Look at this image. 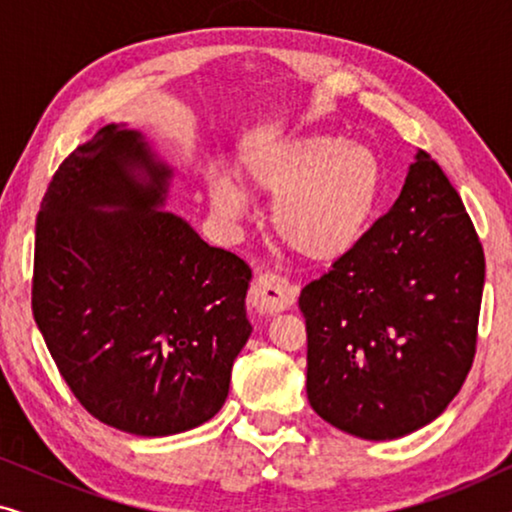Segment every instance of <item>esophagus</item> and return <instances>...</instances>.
<instances>
[{
    "label": "esophagus",
    "mask_w": 512,
    "mask_h": 512,
    "mask_svg": "<svg viewBox=\"0 0 512 512\" xmlns=\"http://www.w3.org/2000/svg\"><path fill=\"white\" fill-rule=\"evenodd\" d=\"M251 293L258 312H282L296 303V286L275 272H258Z\"/></svg>",
    "instance_id": "1"
}]
</instances>
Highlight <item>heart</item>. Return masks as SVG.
Listing matches in <instances>:
<instances>
[{
  "label": "heart",
  "mask_w": 512,
  "mask_h": 512,
  "mask_svg": "<svg viewBox=\"0 0 512 512\" xmlns=\"http://www.w3.org/2000/svg\"><path fill=\"white\" fill-rule=\"evenodd\" d=\"M247 186L272 202L279 240L312 261L338 258L359 242L380 198L375 153L331 135H300L247 163ZM212 212L226 223L247 216V195L219 172L207 174Z\"/></svg>",
  "instance_id": "1"
}]
</instances>
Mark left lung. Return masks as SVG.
Returning <instances> with one entry per match:
<instances>
[{"label": "left lung", "mask_w": 512, "mask_h": 512, "mask_svg": "<svg viewBox=\"0 0 512 512\" xmlns=\"http://www.w3.org/2000/svg\"><path fill=\"white\" fill-rule=\"evenodd\" d=\"M482 286L471 216L419 149L394 207L300 291L312 410L366 440L443 415L473 366Z\"/></svg>", "instance_id": "8db88e82"}]
</instances>
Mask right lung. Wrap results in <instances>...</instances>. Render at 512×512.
Returning a JSON list of instances; mask_svg holds the SVG:
<instances>
[{
	"instance_id": "add662e5",
	"label": "right lung",
	"mask_w": 512,
	"mask_h": 512,
	"mask_svg": "<svg viewBox=\"0 0 512 512\" xmlns=\"http://www.w3.org/2000/svg\"><path fill=\"white\" fill-rule=\"evenodd\" d=\"M172 170L125 125L62 160L41 200L32 312L79 403L135 436L212 419L247 345L251 270L165 205Z\"/></svg>"
}]
</instances>
